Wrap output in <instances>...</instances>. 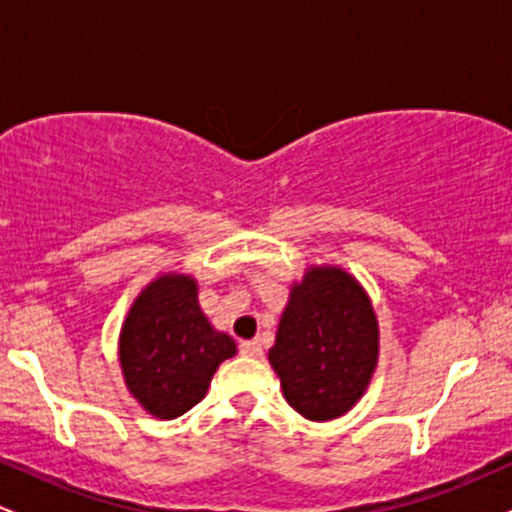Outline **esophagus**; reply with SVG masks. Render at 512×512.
Masks as SVG:
<instances>
[{
    "mask_svg": "<svg viewBox=\"0 0 512 512\" xmlns=\"http://www.w3.org/2000/svg\"><path fill=\"white\" fill-rule=\"evenodd\" d=\"M240 354L250 356V358H260L262 356V346L257 339H248V342H240Z\"/></svg>",
    "mask_w": 512,
    "mask_h": 512,
    "instance_id": "esophagus-1",
    "label": "esophagus"
}]
</instances>
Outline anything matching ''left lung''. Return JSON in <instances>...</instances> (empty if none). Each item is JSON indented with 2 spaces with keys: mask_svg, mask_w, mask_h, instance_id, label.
I'll return each instance as SVG.
<instances>
[{
  "mask_svg": "<svg viewBox=\"0 0 512 512\" xmlns=\"http://www.w3.org/2000/svg\"><path fill=\"white\" fill-rule=\"evenodd\" d=\"M269 363L305 419H337L354 407L378 363V322L361 286L342 269H310L293 286Z\"/></svg>",
  "mask_w": 512,
  "mask_h": 512,
  "instance_id": "8db88e82",
  "label": "left lung"
}]
</instances>
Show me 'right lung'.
Masks as SVG:
<instances>
[{
  "mask_svg": "<svg viewBox=\"0 0 512 512\" xmlns=\"http://www.w3.org/2000/svg\"><path fill=\"white\" fill-rule=\"evenodd\" d=\"M236 354L228 334L211 330L190 276H161L129 310L120 337L125 383L158 419H175L207 395L211 375Z\"/></svg>",
  "mask_w": 512,
  "mask_h": 512,
  "instance_id": "add662e5",
  "label": "right lung"
}]
</instances>
